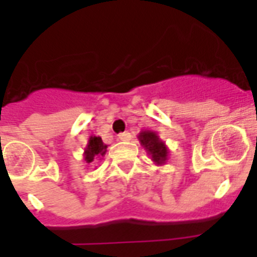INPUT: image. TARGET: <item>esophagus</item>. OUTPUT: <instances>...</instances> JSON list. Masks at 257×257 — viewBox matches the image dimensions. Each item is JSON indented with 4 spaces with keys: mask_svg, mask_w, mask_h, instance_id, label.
<instances>
[{
    "mask_svg": "<svg viewBox=\"0 0 257 257\" xmlns=\"http://www.w3.org/2000/svg\"><path fill=\"white\" fill-rule=\"evenodd\" d=\"M118 139L121 140V142H129V140L132 139V135L129 134V132H123V134L118 135Z\"/></svg>",
    "mask_w": 257,
    "mask_h": 257,
    "instance_id": "1",
    "label": "esophagus"
}]
</instances>
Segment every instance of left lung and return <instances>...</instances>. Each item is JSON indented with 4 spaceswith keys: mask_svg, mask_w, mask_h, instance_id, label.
Wrapping results in <instances>:
<instances>
[{
    "mask_svg": "<svg viewBox=\"0 0 257 257\" xmlns=\"http://www.w3.org/2000/svg\"><path fill=\"white\" fill-rule=\"evenodd\" d=\"M140 145L151 157V161L157 165H165L169 158V149L165 142L161 140L157 132L154 131H142L138 136Z\"/></svg>",
    "mask_w": 257,
    "mask_h": 257,
    "instance_id": "obj_1",
    "label": "left lung"
}]
</instances>
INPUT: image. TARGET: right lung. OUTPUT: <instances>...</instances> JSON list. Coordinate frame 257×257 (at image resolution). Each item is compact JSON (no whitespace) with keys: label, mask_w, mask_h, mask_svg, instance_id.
<instances>
[{"label":"right lung","mask_w":257,"mask_h":257,"mask_svg":"<svg viewBox=\"0 0 257 257\" xmlns=\"http://www.w3.org/2000/svg\"><path fill=\"white\" fill-rule=\"evenodd\" d=\"M107 151V145L103 143L100 136H90L88 140V145L84 150V160L86 164H93V162L101 160Z\"/></svg>","instance_id":"1"}]
</instances>
